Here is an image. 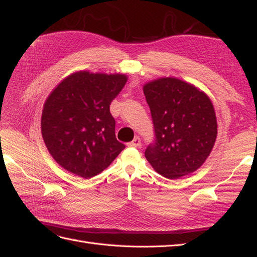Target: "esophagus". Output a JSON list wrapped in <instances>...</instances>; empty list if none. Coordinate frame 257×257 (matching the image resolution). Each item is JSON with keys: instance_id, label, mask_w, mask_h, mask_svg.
Returning <instances> with one entry per match:
<instances>
[{"instance_id": "esophagus-1", "label": "esophagus", "mask_w": 257, "mask_h": 257, "mask_svg": "<svg viewBox=\"0 0 257 257\" xmlns=\"http://www.w3.org/2000/svg\"><path fill=\"white\" fill-rule=\"evenodd\" d=\"M128 146L130 147H139V146H141V138L135 137L133 141H132L131 143H128Z\"/></svg>"}]
</instances>
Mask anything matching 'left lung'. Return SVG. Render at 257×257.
Returning a JSON list of instances; mask_svg holds the SVG:
<instances>
[{"label": "left lung", "mask_w": 257, "mask_h": 257, "mask_svg": "<svg viewBox=\"0 0 257 257\" xmlns=\"http://www.w3.org/2000/svg\"><path fill=\"white\" fill-rule=\"evenodd\" d=\"M144 94L155 132L146 159L168 179L194 173L209 157L217 135L211 99L195 85L175 77L147 82Z\"/></svg>", "instance_id": "obj_1"}]
</instances>
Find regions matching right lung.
<instances>
[{"instance_id": "obj_1", "label": "right lung", "mask_w": 257, "mask_h": 257, "mask_svg": "<svg viewBox=\"0 0 257 257\" xmlns=\"http://www.w3.org/2000/svg\"><path fill=\"white\" fill-rule=\"evenodd\" d=\"M126 81L125 74L80 71L53 89L43 108L42 135L61 167L88 179L102 173L125 148L115 138L109 106Z\"/></svg>"}]
</instances>
